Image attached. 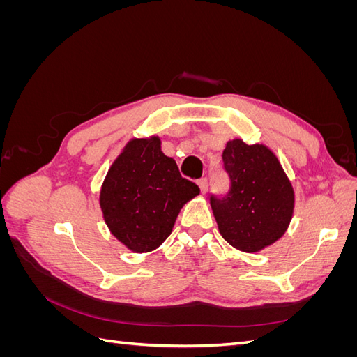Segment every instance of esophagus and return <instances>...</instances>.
<instances>
[{
    "label": "esophagus",
    "instance_id": "34e87169",
    "mask_svg": "<svg viewBox=\"0 0 357 357\" xmlns=\"http://www.w3.org/2000/svg\"><path fill=\"white\" fill-rule=\"evenodd\" d=\"M197 183H198V186L201 189V193H205V192L208 190V181H207V178H205V177L199 178Z\"/></svg>",
    "mask_w": 357,
    "mask_h": 357
}]
</instances>
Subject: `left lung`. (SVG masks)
Instances as JSON below:
<instances>
[{
    "instance_id": "8db88e82",
    "label": "left lung",
    "mask_w": 357,
    "mask_h": 357,
    "mask_svg": "<svg viewBox=\"0 0 357 357\" xmlns=\"http://www.w3.org/2000/svg\"><path fill=\"white\" fill-rule=\"evenodd\" d=\"M222 159L231 188L222 198L210 197L219 232L241 252H261L284 235L295 207L294 188L264 144L231 139Z\"/></svg>"
}]
</instances>
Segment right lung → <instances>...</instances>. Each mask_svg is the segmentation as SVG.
<instances>
[{"label":"right lung","instance_id":"right-lung-1","mask_svg":"<svg viewBox=\"0 0 357 357\" xmlns=\"http://www.w3.org/2000/svg\"><path fill=\"white\" fill-rule=\"evenodd\" d=\"M199 193L183 178L159 137L134 138L107 172L100 205L110 232L135 253L158 248L171 234L183 205Z\"/></svg>","mask_w":357,"mask_h":357}]
</instances>
